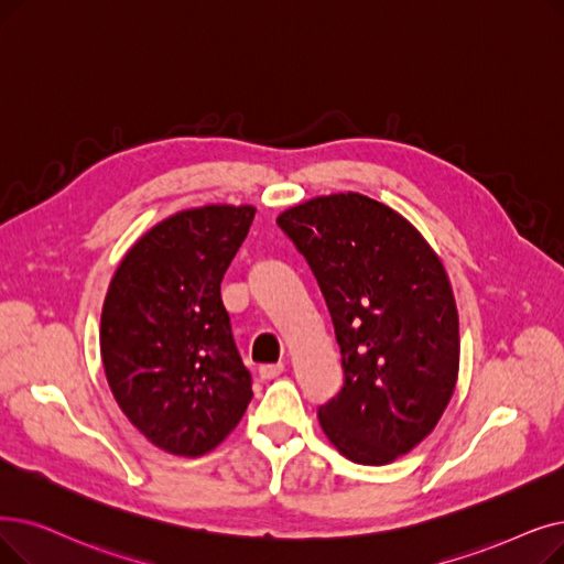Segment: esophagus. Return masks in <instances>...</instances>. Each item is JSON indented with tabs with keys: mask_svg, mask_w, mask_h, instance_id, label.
I'll return each mask as SVG.
<instances>
[{
	"mask_svg": "<svg viewBox=\"0 0 564 564\" xmlns=\"http://www.w3.org/2000/svg\"><path fill=\"white\" fill-rule=\"evenodd\" d=\"M281 371H283V364L281 361L279 364H262L260 369H258V376L262 380H274L276 376H281Z\"/></svg>",
	"mask_w": 564,
	"mask_h": 564,
	"instance_id": "esophagus-1",
	"label": "esophagus"
}]
</instances>
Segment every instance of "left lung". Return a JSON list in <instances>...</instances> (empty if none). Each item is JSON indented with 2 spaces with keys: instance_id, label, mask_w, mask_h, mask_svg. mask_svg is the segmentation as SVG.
Returning a JSON list of instances; mask_svg holds the SVG:
<instances>
[{
  "instance_id": "left-lung-1",
  "label": "left lung",
  "mask_w": 564,
  "mask_h": 564,
  "mask_svg": "<svg viewBox=\"0 0 564 564\" xmlns=\"http://www.w3.org/2000/svg\"><path fill=\"white\" fill-rule=\"evenodd\" d=\"M325 295L343 387L317 410L329 443L384 465L435 429L458 378V313L443 262L401 214L334 193L276 218Z\"/></svg>"
}]
</instances>
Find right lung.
<instances>
[{"mask_svg": "<svg viewBox=\"0 0 564 564\" xmlns=\"http://www.w3.org/2000/svg\"><path fill=\"white\" fill-rule=\"evenodd\" d=\"M253 216L247 205L170 216L133 243L110 281L101 313L108 384L129 422L170 454H207L253 399L221 300Z\"/></svg>", "mask_w": 564, "mask_h": 564, "instance_id": "add662e5", "label": "right lung"}]
</instances>
